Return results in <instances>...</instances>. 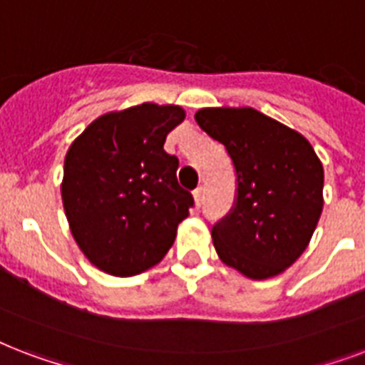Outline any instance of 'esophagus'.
<instances>
[{
  "mask_svg": "<svg viewBox=\"0 0 365 365\" xmlns=\"http://www.w3.org/2000/svg\"><path fill=\"white\" fill-rule=\"evenodd\" d=\"M194 200H196V205L200 207L203 202V186H197L196 190H194Z\"/></svg>",
  "mask_w": 365,
  "mask_h": 365,
  "instance_id": "34e87169",
  "label": "esophagus"
}]
</instances>
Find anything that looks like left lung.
Listing matches in <instances>:
<instances>
[{"mask_svg":"<svg viewBox=\"0 0 365 365\" xmlns=\"http://www.w3.org/2000/svg\"><path fill=\"white\" fill-rule=\"evenodd\" d=\"M197 125L225 144L236 200L215 222V250L253 279L278 276L307 250L324 207V168L303 135L253 108H202Z\"/></svg>","mask_w":365,"mask_h":365,"instance_id":"left-lung-1","label":"left lung"}]
</instances>
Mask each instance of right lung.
<instances>
[{"label": "right lung", "mask_w": 365, "mask_h": 365, "mask_svg": "<svg viewBox=\"0 0 365 365\" xmlns=\"http://www.w3.org/2000/svg\"><path fill=\"white\" fill-rule=\"evenodd\" d=\"M185 120L180 106L144 103L93 121L68 148L62 203L80 250L112 276L162 261L194 197L177 180L179 160L163 150Z\"/></svg>", "instance_id": "obj_1"}]
</instances>
